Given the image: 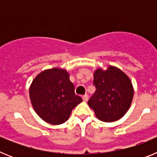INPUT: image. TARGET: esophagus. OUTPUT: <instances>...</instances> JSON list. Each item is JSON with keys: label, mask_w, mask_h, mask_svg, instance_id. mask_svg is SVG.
I'll return each mask as SVG.
<instances>
[{"label": "esophagus", "mask_w": 157, "mask_h": 157, "mask_svg": "<svg viewBox=\"0 0 157 157\" xmlns=\"http://www.w3.org/2000/svg\"><path fill=\"white\" fill-rule=\"evenodd\" d=\"M88 98H89V97L87 94H85V95L82 96V100H83V101H85V102H87V101H88Z\"/></svg>", "instance_id": "1"}]
</instances>
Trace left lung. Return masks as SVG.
<instances>
[{"label": "left lung", "mask_w": 157, "mask_h": 157, "mask_svg": "<svg viewBox=\"0 0 157 157\" xmlns=\"http://www.w3.org/2000/svg\"><path fill=\"white\" fill-rule=\"evenodd\" d=\"M96 91L88 105L102 122L112 123L121 119L132 103L134 87L122 70L109 65L107 69H96L94 73Z\"/></svg>", "instance_id": "8db88e82"}]
</instances>
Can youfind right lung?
Instances as JSON below:
<instances>
[{
    "instance_id": "obj_1",
    "label": "right lung",
    "mask_w": 157,
    "mask_h": 157,
    "mask_svg": "<svg viewBox=\"0 0 157 157\" xmlns=\"http://www.w3.org/2000/svg\"><path fill=\"white\" fill-rule=\"evenodd\" d=\"M69 78L65 69H47L34 78L29 88L34 110L41 120L52 125L65 123L73 109L82 101L75 94Z\"/></svg>"
}]
</instances>
